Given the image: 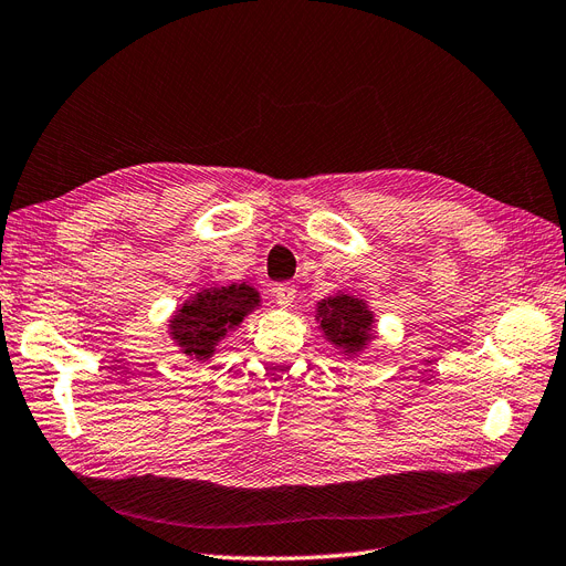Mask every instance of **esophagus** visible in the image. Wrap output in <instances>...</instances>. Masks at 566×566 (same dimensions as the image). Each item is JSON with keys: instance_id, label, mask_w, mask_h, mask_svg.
<instances>
[{"instance_id": "1", "label": "esophagus", "mask_w": 566, "mask_h": 566, "mask_svg": "<svg viewBox=\"0 0 566 566\" xmlns=\"http://www.w3.org/2000/svg\"><path fill=\"white\" fill-rule=\"evenodd\" d=\"M272 296H275L280 307H289L291 303L296 301V289L291 284H277L275 289H272Z\"/></svg>"}]
</instances>
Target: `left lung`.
<instances>
[{
	"mask_svg": "<svg viewBox=\"0 0 566 566\" xmlns=\"http://www.w3.org/2000/svg\"><path fill=\"white\" fill-rule=\"evenodd\" d=\"M315 322L319 324L322 336L336 347L343 359H359L378 338L368 301L343 294V291L317 303Z\"/></svg>",
	"mask_w": 566,
	"mask_h": 566,
	"instance_id": "obj_1",
	"label": "left lung"
}]
</instances>
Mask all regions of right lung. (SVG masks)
<instances>
[{
  "mask_svg": "<svg viewBox=\"0 0 566 566\" xmlns=\"http://www.w3.org/2000/svg\"><path fill=\"white\" fill-rule=\"evenodd\" d=\"M259 307L261 294L251 284H214L196 291L172 312L167 333L188 361L207 364L228 333Z\"/></svg>",
  "mask_w": 566,
  "mask_h": 566,
  "instance_id": "add662e5",
  "label": "right lung"
}]
</instances>
